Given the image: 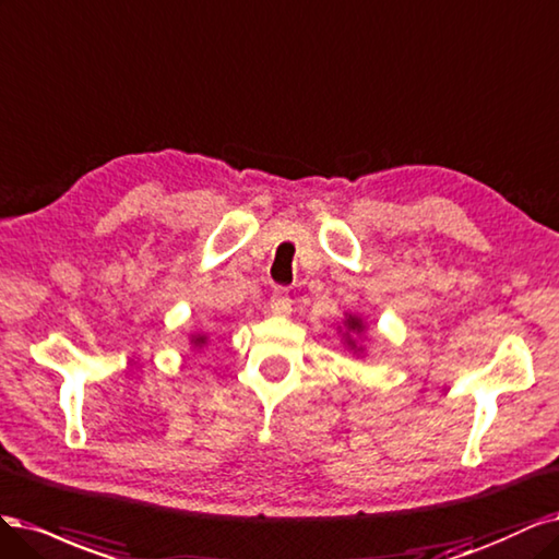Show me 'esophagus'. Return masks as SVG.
I'll use <instances>...</instances> for the list:
<instances>
[{
  "instance_id": "obj_1",
  "label": "esophagus",
  "mask_w": 559,
  "mask_h": 559,
  "mask_svg": "<svg viewBox=\"0 0 559 559\" xmlns=\"http://www.w3.org/2000/svg\"><path fill=\"white\" fill-rule=\"evenodd\" d=\"M290 309H293L290 295H287V290H283V287H278V290L272 295V299H269V311L274 316H287Z\"/></svg>"
}]
</instances>
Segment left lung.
Here are the masks:
<instances>
[{
    "mask_svg": "<svg viewBox=\"0 0 559 559\" xmlns=\"http://www.w3.org/2000/svg\"><path fill=\"white\" fill-rule=\"evenodd\" d=\"M344 325H346V334H344V336H346V344H348V348H350V350H355V353H359V350H362V346H357V344H355L353 334L365 332V322H362V318H359V316H348Z\"/></svg>",
    "mask_w": 559,
    "mask_h": 559,
    "instance_id": "left-lung-1",
    "label": "left lung"
}]
</instances>
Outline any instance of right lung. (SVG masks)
I'll return each mask as SVG.
<instances>
[{
  "instance_id": "obj_1",
  "label": "right lung",
  "mask_w": 559,
  "mask_h": 559,
  "mask_svg": "<svg viewBox=\"0 0 559 559\" xmlns=\"http://www.w3.org/2000/svg\"><path fill=\"white\" fill-rule=\"evenodd\" d=\"M192 344H194V348H202L204 344H206V336H192Z\"/></svg>"
}]
</instances>
